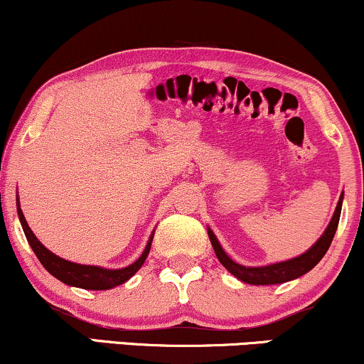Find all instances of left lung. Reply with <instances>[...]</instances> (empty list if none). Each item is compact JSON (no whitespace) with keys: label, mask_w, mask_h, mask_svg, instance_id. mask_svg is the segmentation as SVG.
<instances>
[{"label":"left lung","mask_w":364,"mask_h":364,"mask_svg":"<svg viewBox=\"0 0 364 364\" xmlns=\"http://www.w3.org/2000/svg\"><path fill=\"white\" fill-rule=\"evenodd\" d=\"M341 208H343V194L339 197V203L336 205L334 216L331 219L329 226L326 228L324 235H322L317 243L309 248L306 253L300 255L297 258L287 259V262L267 264V267H243V264L232 262V259L224 253L223 246L219 245L218 237L214 236V232L208 230L210 245H213L214 253L219 262L223 263V267L228 272L232 273L237 280L245 282L250 285H275V284H284V282L295 280V278L302 277L304 273L311 272L317 263L321 262L322 257L327 253L331 243H333V237L338 230L339 218H341Z\"/></svg>","instance_id":"obj_1"}]
</instances>
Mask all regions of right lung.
Instances as JSON below:
<instances>
[{
	"label": "right lung",
	"mask_w": 364,
	"mask_h": 364,
	"mask_svg": "<svg viewBox=\"0 0 364 364\" xmlns=\"http://www.w3.org/2000/svg\"><path fill=\"white\" fill-rule=\"evenodd\" d=\"M16 205H18L16 209H18V218H20L21 228H23L26 240H28L33 253L37 255V258L45 267V270L50 273V275L58 278L60 282H64L65 285L79 287V289H86V290H109L113 289V287H118L121 284H124L127 280H129L134 273L140 270L141 264L145 263L148 253H150L151 241H154L155 232H151L150 240H148L146 248L141 253V257L127 268H119V270H107V268L92 267V264H79V263L67 262V259L53 255L52 251H48L42 243H40L37 236L33 235V231L30 230L23 213H21L20 203H16Z\"/></svg>",
	"instance_id": "add662e5"
}]
</instances>
